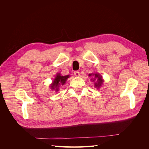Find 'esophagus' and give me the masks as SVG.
I'll return each instance as SVG.
<instances>
[{
  "instance_id": "esophagus-1",
  "label": "esophagus",
  "mask_w": 149,
  "mask_h": 149,
  "mask_svg": "<svg viewBox=\"0 0 149 149\" xmlns=\"http://www.w3.org/2000/svg\"><path fill=\"white\" fill-rule=\"evenodd\" d=\"M74 75H75L76 76H79V75H80V73H79V71H74Z\"/></svg>"
}]
</instances>
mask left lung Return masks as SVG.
Returning <instances> with one entry per match:
<instances>
[{
    "mask_svg": "<svg viewBox=\"0 0 149 149\" xmlns=\"http://www.w3.org/2000/svg\"><path fill=\"white\" fill-rule=\"evenodd\" d=\"M89 76H93V78L91 79L93 82H94V86L95 87L99 88H100L102 84L103 83V79H102V76H101L99 73H92V74H89Z\"/></svg>",
    "mask_w": 149,
    "mask_h": 149,
    "instance_id": "obj_1",
    "label": "left lung"
}]
</instances>
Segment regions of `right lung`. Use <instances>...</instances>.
<instances>
[{"label":"right lung","instance_id":"obj_1","mask_svg":"<svg viewBox=\"0 0 149 149\" xmlns=\"http://www.w3.org/2000/svg\"><path fill=\"white\" fill-rule=\"evenodd\" d=\"M69 77L70 75L61 76L60 73H58L57 75H56L55 78L53 81V83L50 86V88L56 92L58 91L60 89V86H61V85H63Z\"/></svg>","mask_w":149,"mask_h":149}]
</instances>
